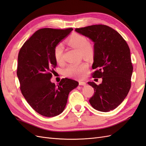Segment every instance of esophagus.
I'll use <instances>...</instances> for the list:
<instances>
[{
	"instance_id": "esophagus-1",
	"label": "esophagus",
	"mask_w": 146,
	"mask_h": 146,
	"mask_svg": "<svg viewBox=\"0 0 146 146\" xmlns=\"http://www.w3.org/2000/svg\"><path fill=\"white\" fill-rule=\"evenodd\" d=\"M79 85H82V86H85L86 85V83L85 82H82V81H80L79 82Z\"/></svg>"
}]
</instances>
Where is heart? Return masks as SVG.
I'll return each mask as SVG.
<instances>
[{
  "label": "heart",
  "mask_w": 146,
  "mask_h": 146,
  "mask_svg": "<svg viewBox=\"0 0 146 146\" xmlns=\"http://www.w3.org/2000/svg\"><path fill=\"white\" fill-rule=\"evenodd\" d=\"M68 44L76 48L81 52L83 56H88L91 54V48L89 41L86 36L79 33H73L67 39ZM64 46L62 43L58 42L54 48V56L57 63L63 62ZM88 68L86 63H70L64 69V73L69 77L80 78L83 76Z\"/></svg>",
  "instance_id": "1"
}]
</instances>
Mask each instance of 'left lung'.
I'll use <instances>...</instances> for the list:
<instances>
[{"instance_id": "8db88e82", "label": "left lung", "mask_w": 146, "mask_h": 146, "mask_svg": "<svg viewBox=\"0 0 146 146\" xmlns=\"http://www.w3.org/2000/svg\"><path fill=\"white\" fill-rule=\"evenodd\" d=\"M75 30L94 42L92 68L96 70L92 77L102 78L99 85L88 82L94 90L90 99V104L102 112L115 109L126 98L131 88L133 68L129 46L117 31L107 25H92Z\"/></svg>"}]
</instances>
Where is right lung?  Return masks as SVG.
Segmentation results:
<instances>
[{
    "mask_svg": "<svg viewBox=\"0 0 146 146\" xmlns=\"http://www.w3.org/2000/svg\"><path fill=\"white\" fill-rule=\"evenodd\" d=\"M73 30L44 28L37 30L22 46L18 54L17 76L20 90L35 111L46 117L63 112L70 91L78 82L62 78L58 85L50 82L56 61L54 48Z\"/></svg>",
    "mask_w": 146,
    "mask_h": 146,
    "instance_id": "add662e5",
    "label": "right lung"
}]
</instances>
